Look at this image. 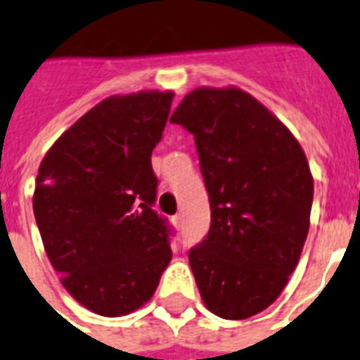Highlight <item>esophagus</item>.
Returning <instances> with one entry per match:
<instances>
[{"label":"esophagus","instance_id":"obj_1","mask_svg":"<svg viewBox=\"0 0 360 360\" xmlns=\"http://www.w3.org/2000/svg\"><path fill=\"white\" fill-rule=\"evenodd\" d=\"M172 223H174V226L177 230L183 229V224H185V221H183V215L181 213H177V215H174V219H172Z\"/></svg>","mask_w":360,"mask_h":360}]
</instances>
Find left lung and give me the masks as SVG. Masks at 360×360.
<instances>
[{
  "mask_svg": "<svg viewBox=\"0 0 360 360\" xmlns=\"http://www.w3.org/2000/svg\"><path fill=\"white\" fill-rule=\"evenodd\" d=\"M169 122L194 136L211 226L188 251L202 300L247 319L276 300L309 230L314 179L295 136L240 89H198Z\"/></svg>",
  "mask_w": 360,
  "mask_h": 360,
  "instance_id": "left-lung-1",
  "label": "left lung"
}]
</instances>
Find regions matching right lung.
Listing matches in <instances>:
<instances>
[{
  "label": "right lung",
  "mask_w": 360,
  "mask_h": 360,
  "mask_svg": "<svg viewBox=\"0 0 360 360\" xmlns=\"http://www.w3.org/2000/svg\"><path fill=\"white\" fill-rule=\"evenodd\" d=\"M172 92L113 96L58 137L39 166L34 215L62 283L94 314L119 317L155 295L174 230L155 211L150 155Z\"/></svg>",
  "instance_id": "right-lung-1"
}]
</instances>
